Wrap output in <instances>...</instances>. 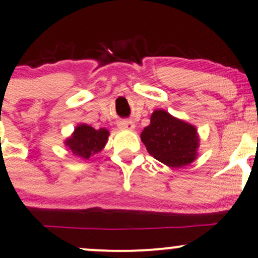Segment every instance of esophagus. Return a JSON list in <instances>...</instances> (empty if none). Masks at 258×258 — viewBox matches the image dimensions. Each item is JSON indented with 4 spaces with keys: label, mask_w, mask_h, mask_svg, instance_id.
<instances>
[{
    "label": "esophagus",
    "mask_w": 258,
    "mask_h": 258,
    "mask_svg": "<svg viewBox=\"0 0 258 258\" xmlns=\"http://www.w3.org/2000/svg\"><path fill=\"white\" fill-rule=\"evenodd\" d=\"M117 126H119V128L121 130H128V131L135 130V122L131 120H121L119 121V123H117Z\"/></svg>",
    "instance_id": "esophagus-1"
}]
</instances>
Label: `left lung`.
I'll list each match as a JSON object with an SVG mask.
<instances>
[{
  "label": "left lung",
  "mask_w": 258,
  "mask_h": 258,
  "mask_svg": "<svg viewBox=\"0 0 258 258\" xmlns=\"http://www.w3.org/2000/svg\"><path fill=\"white\" fill-rule=\"evenodd\" d=\"M141 139L150 155L170 167H183L197 158V128L161 109L153 112Z\"/></svg>",
  "instance_id": "left-lung-1"
}]
</instances>
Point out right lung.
<instances>
[{
	"label": "right lung",
	"mask_w": 258,
	"mask_h": 258,
	"mask_svg": "<svg viewBox=\"0 0 258 258\" xmlns=\"http://www.w3.org/2000/svg\"><path fill=\"white\" fill-rule=\"evenodd\" d=\"M109 132L105 128L94 130L88 125H80L75 128L73 137L67 141V146L78 158L90 159L100 152L108 141Z\"/></svg>",
	"instance_id": "right-lung-1"
}]
</instances>
